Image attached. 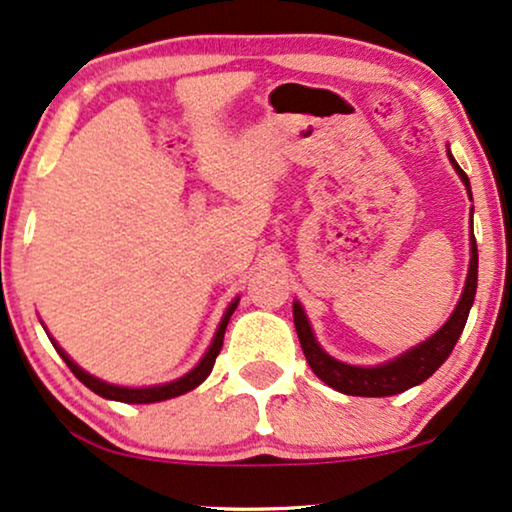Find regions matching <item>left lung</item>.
Segmentation results:
<instances>
[{"mask_svg": "<svg viewBox=\"0 0 512 512\" xmlns=\"http://www.w3.org/2000/svg\"><path fill=\"white\" fill-rule=\"evenodd\" d=\"M449 159L472 199L468 175H465V170L458 166L456 159H453L451 151H449ZM475 292H477V242H475V235H470V270H468V280H465L463 296H460L456 311L451 313V318L446 320V325H441V330L434 332L427 342L413 346V349L401 353V356L394 358V361L375 365V368H361V365H349V363L337 361V358H332L330 353H325L320 349V344L315 342L311 323H308L304 308H301L299 301H294V327H296V334H299L301 349H304L308 365H311V370L327 384V387L342 391V394H349V396H394L410 387H415V384L425 382L427 377L434 375V372L439 370V365L451 356L453 346H456L458 337L463 334L465 323H468L472 301H475Z\"/></svg>", "mask_w": 512, "mask_h": 512, "instance_id": "8db88e82", "label": "left lung"}]
</instances>
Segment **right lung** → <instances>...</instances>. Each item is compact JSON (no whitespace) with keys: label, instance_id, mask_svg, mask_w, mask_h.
<instances>
[{"label":"right lung","instance_id":"1","mask_svg":"<svg viewBox=\"0 0 512 512\" xmlns=\"http://www.w3.org/2000/svg\"><path fill=\"white\" fill-rule=\"evenodd\" d=\"M237 304H239V299H235L230 306H227L223 320H220V325H218L216 337H213L211 346H208L206 356L201 358V361L197 363V368L189 370L187 375L180 377V380L168 382V384H156V387H140V389H135V387H116V384L102 382V380H99V377H92L90 372L82 370L80 365H75V363L71 361V358H68V353L63 351L61 346L56 344L52 337H49V339H52L54 349L59 351V356L63 358V361H66V365H68V368H71L73 375L78 377V380H80L82 384H85L87 389H92L94 394L104 396V399H111V401H121V403H156V401L175 399V396L187 394V391H192L194 387H199V384L204 382L208 375H211L213 363H216L218 353H220V349H223V337H225L227 323H230V315L235 313Z\"/></svg>","mask_w":512,"mask_h":512}]
</instances>
